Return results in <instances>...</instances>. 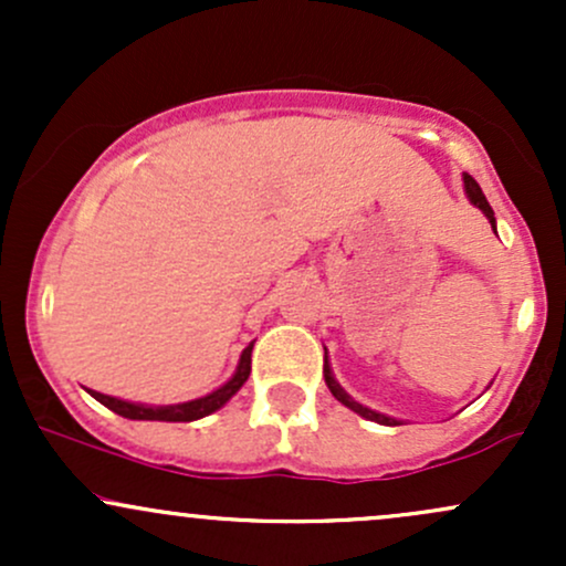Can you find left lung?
I'll list each match as a JSON object with an SVG mask.
<instances>
[{"instance_id":"8db88e82","label":"left lung","mask_w":566,"mask_h":566,"mask_svg":"<svg viewBox=\"0 0 566 566\" xmlns=\"http://www.w3.org/2000/svg\"><path fill=\"white\" fill-rule=\"evenodd\" d=\"M463 184H465V193H469V199L473 201V205L479 207V210L484 212L486 220H490V223H492V231H495V212H492L490 201L484 199L482 188H479V184H476V180L471 178V175H463ZM324 382H327V388H329V391H333V396H335L337 401H340V405H346L348 409H354V412H356V415H361V418L375 420V423H380V426H399V420H394V418H388V415H380V412H375V409H369V407H365V405H359V401H354L346 391H343L340 382L335 380L333 369H329L327 350H324Z\"/></svg>"}]
</instances>
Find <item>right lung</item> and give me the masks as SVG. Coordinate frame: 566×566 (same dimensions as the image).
Instances as JSON below:
<instances>
[{"label": "right lung", "mask_w": 566, "mask_h": 566, "mask_svg": "<svg viewBox=\"0 0 566 566\" xmlns=\"http://www.w3.org/2000/svg\"><path fill=\"white\" fill-rule=\"evenodd\" d=\"M252 346H255V343H250V346L242 350V356H239L237 373H233V378L229 382H223L218 391L201 396V399L184 401V405L148 407V405H135V401L116 399V396L90 391V388H87V391H90V396H93V399L101 401L103 407H108L112 412L122 415V418H129V420H165V423H191V420H199V418H205V415L216 412V409L223 407L226 401H229L231 396L244 386L247 378H250V369H252Z\"/></svg>", "instance_id": "right-lung-1"}]
</instances>
